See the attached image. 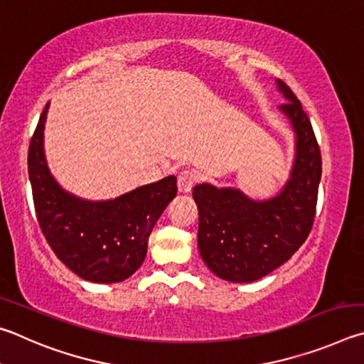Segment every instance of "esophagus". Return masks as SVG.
Here are the masks:
<instances>
[{
	"mask_svg": "<svg viewBox=\"0 0 364 364\" xmlns=\"http://www.w3.org/2000/svg\"><path fill=\"white\" fill-rule=\"evenodd\" d=\"M196 174L193 171H182L177 177V188L181 193H188L196 183Z\"/></svg>",
	"mask_w": 364,
	"mask_h": 364,
	"instance_id": "34e87169",
	"label": "esophagus"
}]
</instances>
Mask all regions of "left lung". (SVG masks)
Segmentation results:
<instances>
[{
	"mask_svg": "<svg viewBox=\"0 0 364 364\" xmlns=\"http://www.w3.org/2000/svg\"><path fill=\"white\" fill-rule=\"evenodd\" d=\"M288 102L279 105L291 119L297 153L289 182L269 201H252L235 188L201 183L193 188L198 208V247L215 275L250 283L278 269L307 240L314 225L321 178V151L314 127L296 94L278 82Z\"/></svg>",
	"mask_w": 364,
	"mask_h": 364,
	"instance_id": "left-lung-1",
	"label": "left lung"
}]
</instances>
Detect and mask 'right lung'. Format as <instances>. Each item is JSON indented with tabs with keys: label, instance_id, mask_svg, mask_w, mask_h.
Segmentation results:
<instances>
[{
	"label": "right lung",
	"instance_id": "1",
	"mask_svg": "<svg viewBox=\"0 0 364 364\" xmlns=\"http://www.w3.org/2000/svg\"><path fill=\"white\" fill-rule=\"evenodd\" d=\"M49 102L28 146V177L36 220L50 250L76 275L94 283L129 278L146 256L149 237L177 193L169 176L110 201H85L57 186L43 153Z\"/></svg>",
	"mask_w": 364,
	"mask_h": 364
}]
</instances>
